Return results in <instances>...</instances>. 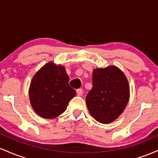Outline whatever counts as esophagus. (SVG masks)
<instances>
[{
    "mask_svg": "<svg viewBox=\"0 0 158 158\" xmlns=\"http://www.w3.org/2000/svg\"><path fill=\"white\" fill-rule=\"evenodd\" d=\"M77 94L78 96H81L83 94V90L82 89H77Z\"/></svg>",
    "mask_w": 158,
    "mask_h": 158,
    "instance_id": "1",
    "label": "esophagus"
}]
</instances>
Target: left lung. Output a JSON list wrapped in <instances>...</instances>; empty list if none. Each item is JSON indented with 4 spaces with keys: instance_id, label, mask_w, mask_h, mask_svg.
<instances>
[{
    "instance_id": "left-lung-1",
    "label": "left lung",
    "mask_w": 158,
    "mask_h": 158,
    "mask_svg": "<svg viewBox=\"0 0 158 158\" xmlns=\"http://www.w3.org/2000/svg\"><path fill=\"white\" fill-rule=\"evenodd\" d=\"M129 85L125 74L117 67L93 70V88L85 101L96 120L110 123L118 118L129 100Z\"/></svg>"
}]
</instances>
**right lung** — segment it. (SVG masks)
<instances>
[{
  "label": "right lung",
  "instance_id": "1",
  "mask_svg": "<svg viewBox=\"0 0 158 158\" xmlns=\"http://www.w3.org/2000/svg\"><path fill=\"white\" fill-rule=\"evenodd\" d=\"M29 95L35 113L43 118L52 119L66 110L76 90L69 85L64 67L48 62L32 78Z\"/></svg>",
  "mask_w": 158,
  "mask_h": 158
}]
</instances>
